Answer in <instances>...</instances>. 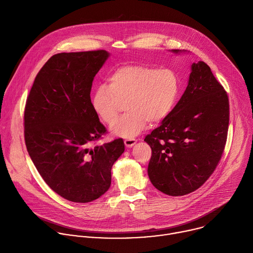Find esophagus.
Here are the masks:
<instances>
[{
    "instance_id": "esophagus-1",
    "label": "esophagus",
    "mask_w": 253,
    "mask_h": 253,
    "mask_svg": "<svg viewBox=\"0 0 253 253\" xmlns=\"http://www.w3.org/2000/svg\"><path fill=\"white\" fill-rule=\"evenodd\" d=\"M124 144H125L126 147L130 148V147H132L133 145H135V144H136V139H134V138H127V139L124 140Z\"/></svg>"
}]
</instances>
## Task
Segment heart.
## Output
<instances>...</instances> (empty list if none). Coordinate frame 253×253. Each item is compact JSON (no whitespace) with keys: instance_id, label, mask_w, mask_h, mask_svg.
Segmentation results:
<instances>
[{"instance_id":"b5f03b06","label":"heart","mask_w":253,"mask_h":253,"mask_svg":"<svg viewBox=\"0 0 253 253\" xmlns=\"http://www.w3.org/2000/svg\"><path fill=\"white\" fill-rule=\"evenodd\" d=\"M179 94V80L168 68L143 64L124 65L108 78V86H97L92 107L106 124H113L126 104L128 111L111 128L114 135L133 138L145 129L148 121L159 123L169 116Z\"/></svg>"}]
</instances>
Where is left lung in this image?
Instances as JSON below:
<instances>
[{
  "mask_svg": "<svg viewBox=\"0 0 253 253\" xmlns=\"http://www.w3.org/2000/svg\"><path fill=\"white\" fill-rule=\"evenodd\" d=\"M228 124L226 91L206 63H193L181 99L144 139L152 150L148 176L155 188L181 196L202 186L221 159Z\"/></svg>",
  "mask_w": 253,
  "mask_h": 253,
  "instance_id": "8db88e82",
  "label": "left lung"
}]
</instances>
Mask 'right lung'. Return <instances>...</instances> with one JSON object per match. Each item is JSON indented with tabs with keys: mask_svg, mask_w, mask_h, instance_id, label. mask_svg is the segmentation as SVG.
Listing matches in <instances>:
<instances>
[{
	"mask_svg": "<svg viewBox=\"0 0 253 253\" xmlns=\"http://www.w3.org/2000/svg\"><path fill=\"white\" fill-rule=\"evenodd\" d=\"M109 56L105 50L52 56L27 98L28 153L49 187L72 202H91L109 189L112 166L125 150L121 138L90 147L107 131L90 93Z\"/></svg>",
	"mask_w": 253,
	"mask_h": 253,
	"instance_id": "1",
	"label": "right lung"
}]
</instances>
